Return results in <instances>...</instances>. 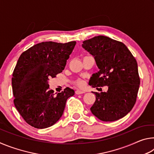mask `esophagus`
Listing matches in <instances>:
<instances>
[{
  "label": "esophagus",
  "mask_w": 154,
  "mask_h": 154,
  "mask_svg": "<svg viewBox=\"0 0 154 154\" xmlns=\"http://www.w3.org/2000/svg\"><path fill=\"white\" fill-rule=\"evenodd\" d=\"M85 93L84 91H82V90H77L76 91H75V94H83Z\"/></svg>",
  "instance_id": "1"
}]
</instances>
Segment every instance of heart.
<instances>
[{
    "label": "heart",
    "mask_w": 154,
    "mask_h": 154,
    "mask_svg": "<svg viewBox=\"0 0 154 154\" xmlns=\"http://www.w3.org/2000/svg\"><path fill=\"white\" fill-rule=\"evenodd\" d=\"M74 84L78 87L82 88L83 87V85H84V82L81 79H77L74 82Z\"/></svg>",
    "instance_id": "obj_1"
}]
</instances>
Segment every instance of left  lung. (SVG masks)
<instances>
[{
  "label": "left lung",
  "mask_w": 154,
  "mask_h": 154,
  "mask_svg": "<svg viewBox=\"0 0 154 154\" xmlns=\"http://www.w3.org/2000/svg\"><path fill=\"white\" fill-rule=\"evenodd\" d=\"M82 46L94 57L99 69L89 84L93 88L108 86L106 92H93L96 101L91 111L104 122L122 118L137 100L140 77L136 59L123 43L107 36H94L83 41Z\"/></svg>",
  "instance_id": "obj_1"
}]
</instances>
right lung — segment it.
Returning <instances> with one entry per match:
<instances>
[{"instance_id": "right-lung-1", "label": "right lung", "mask_w": 154, "mask_h": 154, "mask_svg": "<svg viewBox=\"0 0 154 154\" xmlns=\"http://www.w3.org/2000/svg\"><path fill=\"white\" fill-rule=\"evenodd\" d=\"M75 41L60 43L47 41L23 52L13 72L12 88L15 108L27 124L46 128L61 118L73 90L66 88L54 96L48 81L64 69Z\"/></svg>"}]
</instances>
